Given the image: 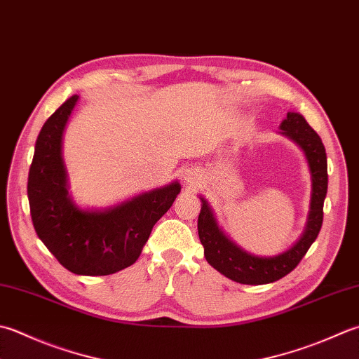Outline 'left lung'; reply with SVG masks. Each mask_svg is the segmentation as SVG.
Returning <instances> with one entry per match:
<instances>
[{
  "instance_id": "8db88e82",
  "label": "left lung",
  "mask_w": 359,
  "mask_h": 359,
  "mask_svg": "<svg viewBox=\"0 0 359 359\" xmlns=\"http://www.w3.org/2000/svg\"><path fill=\"white\" fill-rule=\"evenodd\" d=\"M280 129L285 137L291 138L304 151L308 166H310L313 185L310 215H308L305 231L291 249L276 257L249 254L224 233L217 226L208 202L201 198L202 208L198 219V231L203 245V255L217 272L236 283L266 285L287 276L311 248L320 231L322 221H324V201L328 187L324 143L311 126L306 123V119L296 111H287L286 118L280 124Z\"/></svg>"
}]
</instances>
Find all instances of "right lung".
<instances>
[{"mask_svg": "<svg viewBox=\"0 0 359 359\" xmlns=\"http://www.w3.org/2000/svg\"><path fill=\"white\" fill-rule=\"evenodd\" d=\"M79 96L63 102L41 128L27 177L34 229L57 262L77 276H109L142 254L152 227L171 208L180 184L151 189L104 210L79 208L68 194L62 137Z\"/></svg>", "mask_w": 359, "mask_h": 359, "instance_id": "obj_1", "label": "right lung"}]
</instances>
